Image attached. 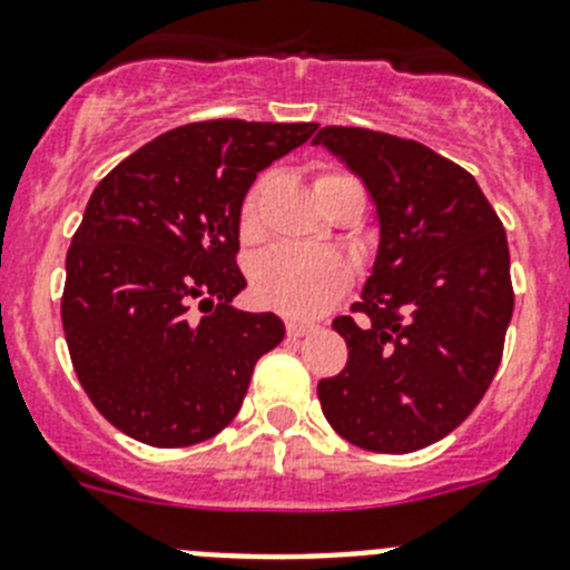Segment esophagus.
Returning a JSON list of instances; mask_svg holds the SVG:
<instances>
[{
	"mask_svg": "<svg viewBox=\"0 0 570 570\" xmlns=\"http://www.w3.org/2000/svg\"><path fill=\"white\" fill-rule=\"evenodd\" d=\"M312 330H315V326H312V323H304V321H286V335H289L292 341H295V337L309 335Z\"/></svg>",
	"mask_w": 570,
	"mask_h": 570,
	"instance_id": "34e87169",
	"label": "esophagus"
}]
</instances>
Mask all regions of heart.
<instances>
[{"label":"heart","instance_id":"b5f03b06","mask_svg":"<svg viewBox=\"0 0 570 570\" xmlns=\"http://www.w3.org/2000/svg\"><path fill=\"white\" fill-rule=\"evenodd\" d=\"M355 181L346 173L326 170L315 178L317 198L337 184ZM264 181L253 184L240 204V233L253 238L258 233V202ZM352 269L337 253H309L297 247H269L249 266V289L266 309L289 317H315L330 309L348 289Z\"/></svg>","mask_w":570,"mask_h":570}]
</instances>
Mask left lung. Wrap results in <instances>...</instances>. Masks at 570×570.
I'll return each instance as SVG.
<instances>
[{"instance_id": "left-lung-1", "label": "left lung", "mask_w": 570, "mask_h": 570, "mask_svg": "<svg viewBox=\"0 0 570 570\" xmlns=\"http://www.w3.org/2000/svg\"><path fill=\"white\" fill-rule=\"evenodd\" d=\"M315 145L366 184L381 244L372 275L332 321L346 368L317 383L341 438L381 454L425 449L483 400L514 312L505 229L460 164L412 138L323 127Z\"/></svg>"}]
</instances>
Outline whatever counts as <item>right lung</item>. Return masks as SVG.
Masks as SVG:
<instances>
[{"instance_id":"obj_1","label":"right lung","mask_w":570,"mask_h":570,"mask_svg":"<svg viewBox=\"0 0 570 570\" xmlns=\"http://www.w3.org/2000/svg\"><path fill=\"white\" fill-rule=\"evenodd\" d=\"M317 125H184L112 167L68 249L61 326L81 389L127 438L158 449L215 438L238 414L273 312L233 306L240 204L255 176ZM196 303L205 312L191 315Z\"/></svg>"}]
</instances>
